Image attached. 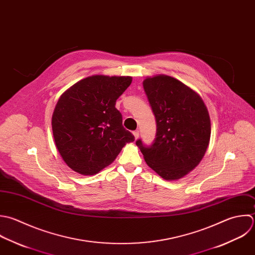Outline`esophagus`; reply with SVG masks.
Instances as JSON below:
<instances>
[{
  "mask_svg": "<svg viewBox=\"0 0 255 255\" xmlns=\"http://www.w3.org/2000/svg\"><path fill=\"white\" fill-rule=\"evenodd\" d=\"M133 135H134L135 139H138V138H139V131H138V130L134 131V132H133Z\"/></svg>",
  "mask_w": 255,
  "mask_h": 255,
  "instance_id": "1",
  "label": "esophagus"
}]
</instances>
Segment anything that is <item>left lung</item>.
<instances>
[{"label": "left lung", "mask_w": 255, "mask_h": 255, "mask_svg": "<svg viewBox=\"0 0 255 255\" xmlns=\"http://www.w3.org/2000/svg\"><path fill=\"white\" fill-rule=\"evenodd\" d=\"M143 87L156 118L154 143L136 141L147 165L165 180H178L204 158L211 138V120L201 96L168 75L147 77Z\"/></svg>", "instance_id": "1"}]
</instances>
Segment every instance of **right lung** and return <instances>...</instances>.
<instances>
[{"mask_svg": "<svg viewBox=\"0 0 255 255\" xmlns=\"http://www.w3.org/2000/svg\"><path fill=\"white\" fill-rule=\"evenodd\" d=\"M131 76L92 75L59 97L51 119L56 148L63 161L81 175H95L135 140L122 125L115 104Z\"/></svg>", "mask_w": 255, "mask_h": 255, "instance_id": "obj_1", "label": "right lung"}]
</instances>
